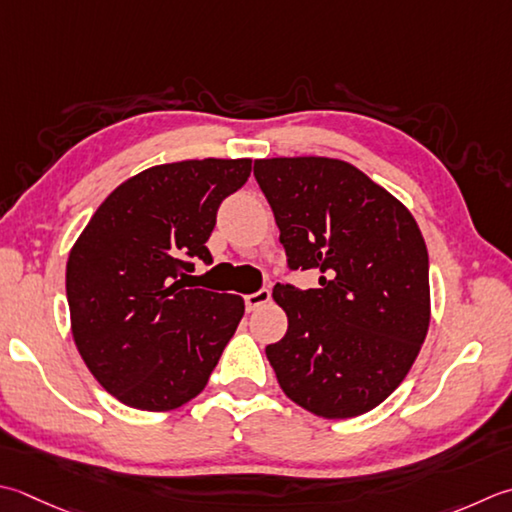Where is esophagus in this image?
I'll use <instances>...</instances> for the list:
<instances>
[{"label":"esophagus","instance_id":"obj_1","mask_svg":"<svg viewBox=\"0 0 512 512\" xmlns=\"http://www.w3.org/2000/svg\"><path fill=\"white\" fill-rule=\"evenodd\" d=\"M270 302V290L268 288H259L257 293H250L244 297V304H246V310L250 313V310H257L259 306H264Z\"/></svg>","mask_w":512,"mask_h":512}]
</instances>
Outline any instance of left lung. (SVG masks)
<instances>
[{"label":"left lung","instance_id":"1","mask_svg":"<svg viewBox=\"0 0 512 512\" xmlns=\"http://www.w3.org/2000/svg\"><path fill=\"white\" fill-rule=\"evenodd\" d=\"M288 273L317 268L319 288L277 284L288 330L266 357L295 404L326 419L379 406L404 382L430 322L428 250L408 208L342 159H255Z\"/></svg>","mask_w":512,"mask_h":512}]
</instances>
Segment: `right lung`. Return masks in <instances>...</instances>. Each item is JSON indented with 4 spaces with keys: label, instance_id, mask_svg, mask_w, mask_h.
Wrapping results in <instances>:
<instances>
[{
    "label": "right lung",
    "instance_id": "obj_1",
    "mask_svg": "<svg viewBox=\"0 0 512 512\" xmlns=\"http://www.w3.org/2000/svg\"><path fill=\"white\" fill-rule=\"evenodd\" d=\"M250 159L153 166L117 186L90 217L66 264V297L79 355L119 402L173 410L202 393L244 299L186 288L217 208L246 184Z\"/></svg>",
    "mask_w": 512,
    "mask_h": 512
}]
</instances>
